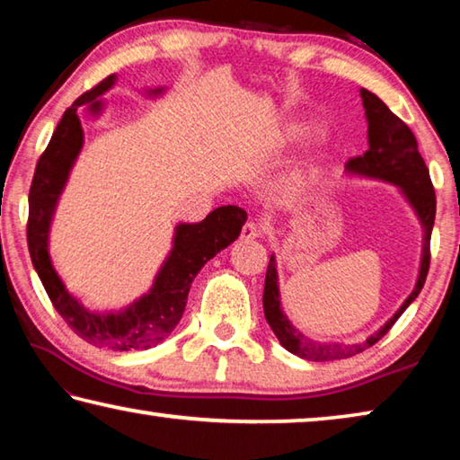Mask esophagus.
I'll return each mask as SVG.
<instances>
[{
    "label": "esophagus",
    "mask_w": 460,
    "mask_h": 460,
    "mask_svg": "<svg viewBox=\"0 0 460 460\" xmlns=\"http://www.w3.org/2000/svg\"><path fill=\"white\" fill-rule=\"evenodd\" d=\"M241 237L243 239H258V237H261V225H258V223H253V221H247L245 225H243V229H241Z\"/></svg>",
    "instance_id": "obj_1"
}]
</instances>
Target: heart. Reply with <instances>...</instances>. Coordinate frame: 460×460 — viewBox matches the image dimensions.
I'll return each instance as SVG.
<instances>
[{"instance_id":"obj_1","label":"heart","mask_w":460,"mask_h":460,"mask_svg":"<svg viewBox=\"0 0 460 460\" xmlns=\"http://www.w3.org/2000/svg\"><path fill=\"white\" fill-rule=\"evenodd\" d=\"M305 184V176H296L294 178V186H302Z\"/></svg>"}]
</instances>
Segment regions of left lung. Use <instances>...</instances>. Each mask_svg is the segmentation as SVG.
Masks as SVG:
<instances>
[{
    "label": "left lung",
    "instance_id": "1",
    "mask_svg": "<svg viewBox=\"0 0 460 460\" xmlns=\"http://www.w3.org/2000/svg\"><path fill=\"white\" fill-rule=\"evenodd\" d=\"M361 99L365 107V118H367L369 150L363 155L349 160L347 172L377 178V181L400 186L403 197L408 199L420 223H422V261H420V274L414 290L403 300L398 313L389 318L377 332H373L369 339H365L363 342H355V345H345V342H318L305 337L298 329H294L292 323L288 321V316L282 313V306H279L276 258L271 255L266 271V288H263V314H266V321L278 337L279 345L306 361L347 359V357L363 353L365 349L376 345L392 329L403 310L418 298V294L426 282L428 268H430V235L436 217V194L430 181V172H428L424 158L418 152L416 136L371 91L361 89Z\"/></svg>",
    "mask_w": 460,
    "mask_h": 460
}]
</instances>
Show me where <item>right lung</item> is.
Here are the masks:
<instances>
[{
    "label": "right lung",
    "instance_id": "right-lung-1",
    "mask_svg": "<svg viewBox=\"0 0 460 460\" xmlns=\"http://www.w3.org/2000/svg\"><path fill=\"white\" fill-rule=\"evenodd\" d=\"M115 79L118 76L109 75L66 109L38 160L28 199V249L52 306L83 341L111 351H144L176 329L184 314L192 279L208 260L239 237L247 213L227 205L215 208L200 223L178 225L172 252L155 276L152 290L119 313H91L66 290L52 268L49 231L60 192L83 147L84 136L76 109L87 105L91 113H99L103 105L97 97L111 89ZM160 93L162 89H154L150 95Z\"/></svg>",
    "mask_w": 460,
    "mask_h": 460
}]
</instances>
